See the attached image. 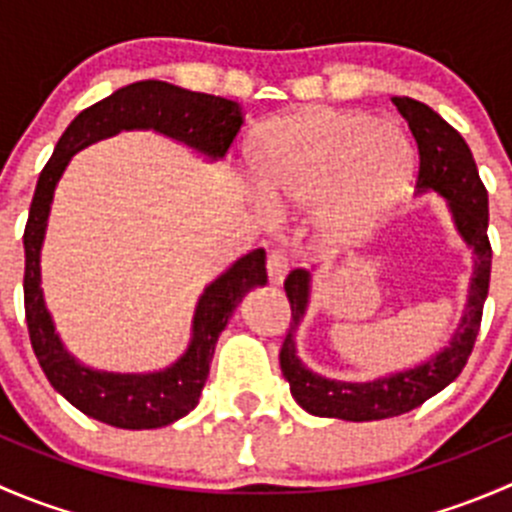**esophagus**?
<instances>
[{"label": "esophagus", "instance_id": "esophagus-1", "mask_svg": "<svg viewBox=\"0 0 512 512\" xmlns=\"http://www.w3.org/2000/svg\"><path fill=\"white\" fill-rule=\"evenodd\" d=\"M287 270H289V262L285 252L272 250L270 255H267V277H270L272 285H282L287 277Z\"/></svg>", "mask_w": 512, "mask_h": 512}]
</instances>
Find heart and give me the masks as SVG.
<instances>
[{"label": "heart", "mask_w": 512, "mask_h": 512, "mask_svg": "<svg viewBox=\"0 0 512 512\" xmlns=\"http://www.w3.org/2000/svg\"><path fill=\"white\" fill-rule=\"evenodd\" d=\"M260 193L280 208L317 205L324 245H359L409 190L414 151L399 128L361 111H304L270 121L250 146Z\"/></svg>", "instance_id": "1"}]
</instances>
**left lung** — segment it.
<instances>
[{
  "mask_svg": "<svg viewBox=\"0 0 512 512\" xmlns=\"http://www.w3.org/2000/svg\"><path fill=\"white\" fill-rule=\"evenodd\" d=\"M391 101L406 118L418 146V193H438L446 200L453 227L473 252V275L463 317L448 347L411 369L376 376L371 381L329 379L309 369L297 354V329L309 307L312 270H292L285 280L292 322L282 344L280 366L294 401L312 416L381 421L406 414L446 389L461 374L478 337L493 260L488 242V190L480 183L471 148L451 123L443 121L426 103L409 96H394Z\"/></svg>",
  "mask_w": 512,
  "mask_h": 512,
  "instance_id": "obj_1",
  "label": "left lung"
}]
</instances>
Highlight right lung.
<instances>
[{
	"label": "right lung",
	"instance_id": "obj_1",
	"mask_svg": "<svg viewBox=\"0 0 512 512\" xmlns=\"http://www.w3.org/2000/svg\"><path fill=\"white\" fill-rule=\"evenodd\" d=\"M242 121V106L230 98L198 94L168 81H136L81 111L41 170L24 230V312L32 349L46 379L81 414L128 431L168 426L190 414L208 381L215 344L227 319L252 287L265 285L267 267L265 250L260 247L215 277L195 304L188 349L165 369L118 374L84 366L61 342L41 289V245L54 190L66 165L86 146L121 131H156L208 160H220L235 141Z\"/></svg>",
	"mask_w": 512,
	"mask_h": 512
}]
</instances>
